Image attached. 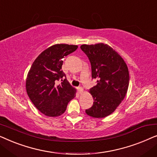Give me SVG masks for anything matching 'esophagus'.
Segmentation results:
<instances>
[{"label": "esophagus", "instance_id": "obj_1", "mask_svg": "<svg viewBox=\"0 0 157 157\" xmlns=\"http://www.w3.org/2000/svg\"><path fill=\"white\" fill-rule=\"evenodd\" d=\"M83 89L82 87H78V94H81L83 93Z\"/></svg>", "mask_w": 157, "mask_h": 157}]
</instances>
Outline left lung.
I'll return each instance as SVG.
<instances>
[{
  "label": "left lung",
  "instance_id": "1",
  "mask_svg": "<svg viewBox=\"0 0 157 157\" xmlns=\"http://www.w3.org/2000/svg\"><path fill=\"white\" fill-rule=\"evenodd\" d=\"M81 49L91 63V76L97 84L90 89L94 102L86 113L94 118L110 115L125 97L129 74L123 59L108 45H82Z\"/></svg>",
  "mask_w": 157,
  "mask_h": 157
}]
</instances>
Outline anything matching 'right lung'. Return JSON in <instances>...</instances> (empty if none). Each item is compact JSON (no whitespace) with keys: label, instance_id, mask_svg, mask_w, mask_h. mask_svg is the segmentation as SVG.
<instances>
[{"label":"right lung","instance_id":"right-lung-1","mask_svg":"<svg viewBox=\"0 0 157 157\" xmlns=\"http://www.w3.org/2000/svg\"><path fill=\"white\" fill-rule=\"evenodd\" d=\"M75 45L56 44L40 53L32 64L26 78V91L32 103L48 117L65 112L68 102L76 96V89L62 71V59L75 51ZM61 80V84L58 81Z\"/></svg>","mask_w":157,"mask_h":157}]
</instances>
